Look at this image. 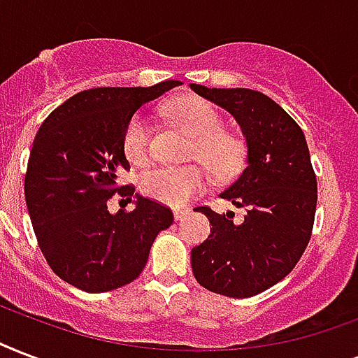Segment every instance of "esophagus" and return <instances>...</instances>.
Listing matches in <instances>:
<instances>
[{
  "instance_id": "34e87169",
  "label": "esophagus",
  "mask_w": 358,
  "mask_h": 358,
  "mask_svg": "<svg viewBox=\"0 0 358 358\" xmlns=\"http://www.w3.org/2000/svg\"><path fill=\"white\" fill-rule=\"evenodd\" d=\"M173 214H174V220H176V222H180V220H184L185 215L189 214V210H187V208H174Z\"/></svg>"
}]
</instances>
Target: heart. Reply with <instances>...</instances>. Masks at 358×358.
<instances>
[{"mask_svg":"<svg viewBox=\"0 0 358 358\" xmlns=\"http://www.w3.org/2000/svg\"><path fill=\"white\" fill-rule=\"evenodd\" d=\"M165 114L173 124L193 135L187 150L189 159L203 161L220 180L233 178L240 173L245 157L244 143L220 127L222 120L214 105L195 95H185L173 101ZM124 154L133 165H144L150 159V129L144 118H135L127 125ZM203 166L189 163L182 167L159 165L146 169L138 178V189L144 197L157 203L184 206L208 184V169Z\"/></svg>","mask_w":358,"mask_h":358,"instance_id":"b5f03b06","label":"heart"}]
</instances>
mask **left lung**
I'll use <instances>...</instances> for the list:
<instances>
[{"mask_svg":"<svg viewBox=\"0 0 358 358\" xmlns=\"http://www.w3.org/2000/svg\"><path fill=\"white\" fill-rule=\"evenodd\" d=\"M191 90L233 114L248 143V167L222 193L244 210V220L233 222L234 212L195 208L212 229L191 250L193 276L212 293L253 296L287 276L312 238L317 178L310 150L299 124L261 92L201 84Z\"/></svg>","mask_w":358,"mask_h":358,"instance_id":"left-lung-1","label":"left lung"}]
</instances>
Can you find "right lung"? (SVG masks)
<instances>
[{
    "label": "right lung",
    "instance_id": "obj_1",
    "mask_svg": "<svg viewBox=\"0 0 358 358\" xmlns=\"http://www.w3.org/2000/svg\"><path fill=\"white\" fill-rule=\"evenodd\" d=\"M178 80L152 88H94L48 114L27 161L24 193L35 236L54 274L86 291L106 293L141 276L155 236L173 225V210L136 197L135 210L108 212L118 193L131 203L135 187L120 184L129 171L124 135L133 114Z\"/></svg>",
    "mask_w": 358,
    "mask_h": 358
}]
</instances>
